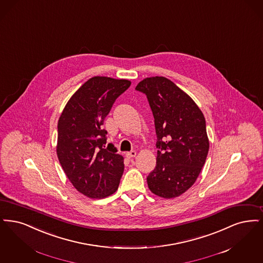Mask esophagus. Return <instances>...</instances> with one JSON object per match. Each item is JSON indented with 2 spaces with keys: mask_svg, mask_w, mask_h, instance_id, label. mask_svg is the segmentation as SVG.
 Wrapping results in <instances>:
<instances>
[{
  "mask_svg": "<svg viewBox=\"0 0 263 263\" xmlns=\"http://www.w3.org/2000/svg\"><path fill=\"white\" fill-rule=\"evenodd\" d=\"M136 155H137V151L136 150H132V151L126 152V156L127 158H134V157H136Z\"/></svg>",
  "mask_w": 263,
  "mask_h": 263,
  "instance_id": "34e87169",
  "label": "esophagus"
}]
</instances>
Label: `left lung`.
I'll use <instances>...</instances> for the list:
<instances>
[{
    "mask_svg": "<svg viewBox=\"0 0 263 263\" xmlns=\"http://www.w3.org/2000/svg\"><path fill=\"white\" fill-rule=\"evenodd\" d=\"M136 90L146 95L154 117L157 158L147 176L149 190L164 198L186 192L196 181L209 149L204 116L173 81L152 77Z\"/></svg>",
    "mask_w": 263,
    "mask_h": 263,
    "instance_id": "obj_1",
    "label": "left lung"
}]
</instances>
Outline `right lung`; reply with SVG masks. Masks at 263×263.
<instances>
[{"mask_svg":"<svg viewBox=\"0 0 263 263\" xmlns=\"http://www.w3.org/2000/svg\"><path fill=\"white\" fill-rule=\"evenodd\" d=\"M129 86V80L91 78L71 96L59 119L60 164L72 185L90 198L114 194L123 176L124 157L113 143H106L103 124Z\"/></svg>","mask_w":263,"mask_h":263,"instance_id":"1","label":"right lung"}]
</instances>
